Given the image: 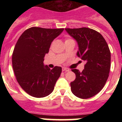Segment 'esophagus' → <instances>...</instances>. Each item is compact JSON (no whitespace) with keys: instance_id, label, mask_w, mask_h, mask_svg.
Listing matches in <instances>:
<instances>
[{"instance_id":"obj_1","label":"esophagus","mask_w":122,"mask_h":122,"mask_svg":"<svg viewBox=\"0 0 122 122\" xmlns=\"http://www.w3.org/2000/svg\"><path fill=\"white\" fill-rule=\"evenodd\" d=\"M62 71H69L70 70H69L68 68H62Z\"/></svg>"}]
</instances>
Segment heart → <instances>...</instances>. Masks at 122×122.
Listing matches in <instances>:
<instances>
[{"label":"heart","instance_id":"obj_1","mask_svg":"<svg viewBox=\"0 0 122 122\" xmlns=\"http://www.w3.org/2000/svg\"><path fill=\"white\" fill-rule=\"evenodd\" d=\"M70 40V39H66V40Z\"/></svg>","mask_w":122,"mask_h":122}]
</instances>
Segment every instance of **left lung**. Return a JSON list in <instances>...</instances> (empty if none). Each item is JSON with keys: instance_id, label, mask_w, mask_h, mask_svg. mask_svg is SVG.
I'll return each instance as SVG.
<instances>
[{"instance_id": "left-lung-1", "label": "left lung", "mask_w": 122, "mask_h": 122, "mask_svg": "<svg viewBox=\"0 0 122 122\" xmlns=\"http://www.w3.org/2000/svg\"><path fill=\"white\" fill-rule=\"evenodd\" d=\"M78 43L77 56L86 62L80 72L72 69L76 79L70 83L72 93L82 99L91 98L104 87L111 68V52L101 33L87 27L65 29Z\"/></svg>"}]
</instances>
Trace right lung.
<instances>
[{
  "label": "right lung",
  "instance_id": "obj_1",
  "mask_svg": "<svg viewBox=\"0 0 122 122\" xmlns=\"http://www.w3.org/2000/svg\"><path fill=\"white\" fill-rule=\"evenodd\" d=\"M64 29L32 27L19 38L12 55L14 73L19 86L27 93L36 98L49 95L54 89L62 68L51 70L44 66V57L52 41Z\"/></svg>",
  "mask_w": 122,
  "mask_h": 122
}]
</instances>
